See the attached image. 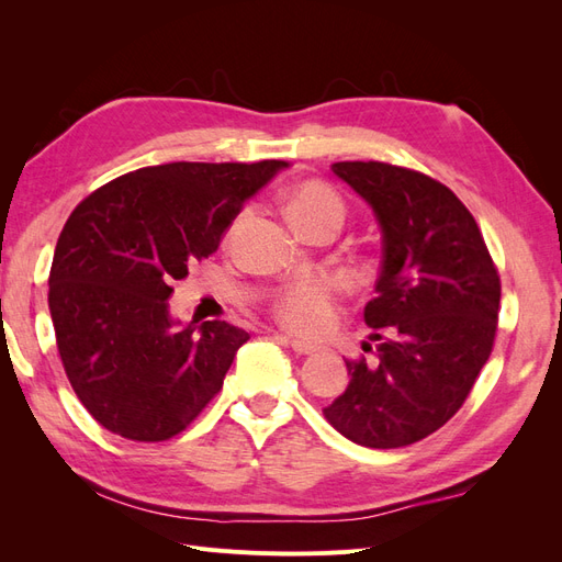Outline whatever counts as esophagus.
Segmentation results:
<instances>
[{
	"label": "esophagus",
	"instance_id": "esophagus-1",
	"mask_svg": "<svg viewBox=\"0 0 562 562\" xmlns=\"http://www.w3.org/2000/svg\"><path fill=\"white\" fill-rule=\"evenodd\" d=\"M285 345L291 347L295 353H300V356H310V353H314V351H316V347H314V345L302 342V339H295V337H285Z\"/></svg>",
	"mask_w": 562,
	"mask_h": 562
}]
</instances>
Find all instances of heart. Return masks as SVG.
I'll list each match as a JSON object with an SVG mask.
<instances>
[{"mask_svg": "<svg viewBox=\"0 0 562 562\" xmlns=\"http://www.w3.org/2000/svg\"><path fill=\"white\" fill-rule=\"evenodd\" d=\"M288 215L300 232H307L321 223L342 225L345 201L330 184L321 180H304L295 184L288 194ZM337 312V293L328 279L310 277L285 283L281 291L271 297V314L277 316L281 326L304 337L326 335Z\"/></svg>", "mask_w": 562, "mask_h": 562, "instance_id": "b5f03b06", "label": "heart"}]
</instances>
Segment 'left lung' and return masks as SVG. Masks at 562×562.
<instances>
[{"label": "left lung", "instance_id": "obj_1", "mask_svg": "<svg viewBox=\"0 0 562 562\" xmlns=\"http://www.w3.org/2000/svg\"><path fill=\"white\" fill-rule=\"evenodd\" d=\"M333 173L370 203L382 227V269L363 312L380 345L375 363L345 361L349 386L323 415L359 446H413L462 407L490 359L497 267L443 182L384 161H337Z\"/></svg>", "mask_w": 562, "mask_h": 562}]
</instances>
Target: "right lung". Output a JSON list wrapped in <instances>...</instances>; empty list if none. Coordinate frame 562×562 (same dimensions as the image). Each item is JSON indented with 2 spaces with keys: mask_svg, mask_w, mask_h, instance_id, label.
Wrapping results in <instances>:
<instances>
[{
  "mask_svg": "<svg viewBox=\"0 0 562 562\" xmlns=\"http://www.w3.org/2000/svg\"><path fill=\"white\" fill-rule=\"evenodd\" d=\"M283 168L277 159L147 166L103 184L67 217L48 310L65 375L108 431L159 443L223 389L250 335L227 321L180 328L166 300Z\"/></svg>",
  "mask_w": 562,
  "mask_h": 562,
  "instance_id": "right-lung-1",
  "label": "right lung"
}]
</instances>
